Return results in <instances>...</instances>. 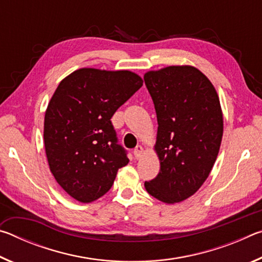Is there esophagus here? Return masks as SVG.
<instances>
[{
	"label": "esophagus",
	"instance_id": "obj_1",
	"mask_svg": "<svg viewBox=\"0 0 262 262\" xmlns=\"http://www.w3.org/2000/svg\"><path fill=\"white\" fill-rule=\"evenodd\" d=\"M133 154H134V157L136 159L141 158L142 156H143V148H142L141 145H137V147L134 149V151H133Z\"/></svg>",
	"mask_w": 262,
	"mask_h": 262
}]
</instances>
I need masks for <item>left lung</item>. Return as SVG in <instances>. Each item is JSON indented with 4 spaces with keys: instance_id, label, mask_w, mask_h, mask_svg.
Instances as JSON below:
<instances>
[{
    "instance_id": "8db88e82",
    "label": "left lung",
    "mask_w": 262,
    "mask_h": 262,
    "mask_svg": "<svg viewBox=\"0 0 262 262\" xmlns=\"http://www.w3.org/2000/svg\"><path fill=\"white\" fill-rule=\"evenodd\" d=\"M157 114V177L147 192L165 203L184 201L209 176L223 136V115L214 85L190 66H171L144 75Z\"/></svg>"
}]
</instances>
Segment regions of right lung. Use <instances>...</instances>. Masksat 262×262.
<instances>
[{
	"mask_svg": "<svg viewBox=\"0 0 262 262\" xmlns=\"http://www.w3.org/2000/svg\"><path fill=\"white\" fill-rule=\"evenodd\" d=\"M142 85L128 70L82 68L56 88L45 113L43 141L51 172L75 200L103 196L129 162L111 118Z\"/></svg>",
	"mask_w": 262,
	"mask_h": 262,
	"instance_id": "1",
	"label": "right lung"
}]
</instances>
